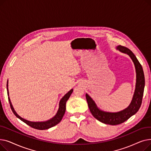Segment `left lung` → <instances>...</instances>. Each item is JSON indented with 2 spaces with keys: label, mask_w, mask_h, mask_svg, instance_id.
Listing matches in <instances>:
<instances>
[{
  "label": "left lung",
  "mask_w": 151,
  "mask_h": 151,
  "mask_svg": "<svg viewBox=\"0 0 151 151\" xmlns=\"http://www.w3.org/2000/svg\"><path fill=\"white\" fill-rule=\"evenodd\" d=\"M116 49L121 52L128 54L133 62L134 67H135L137 73L135 90H134L133 99L129 106L124 110L117 113L104 111L97 106L96 103L88 93L86 94L89 108L93 116L102 123L112 125H118L124 122L129 119L131 116L138 112L142 103L145 86L143 70L134 54L127 47L121 45L117 46Z\"/></svg>",
  "instance_id": "left-lung-1"
}]
</instances>
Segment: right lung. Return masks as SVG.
<instances>
[{"label":"right lung","instance_id":"obj_1","mask_svg":"<svg viewBox=\"0 0 151 151\" xmlns=\"http://www.w3.org/2000/svg\"><path fill=\"white\" fill-rule=\"evenodd\" d=\"M6 89H7L8 96H9V89H8V81H7V84H6ZM73 91V89H71L61 99V100L59 102V109L58 111L56 114H55L52 118H51V119H50L48 121H44V122H32V121H27L26 119H24L22 118L21 116H19L17 113H16V111H14V109L12 106V104L9 97V101L10 107H11V109L12 110L13 113H14V114L16 116H17L18 118H19L20 120H21L22 122L26 123V124H27L28 125L30 126L31 127H32L34 129H35L37 130H46V129H48L51 127H52L55 126V125H57L61 121L62 119L65 112L66 102L68 100L69 97H70L71 94L72 93Z\"/></svg>","mask_w":151,"mask_h":151}]
</instances>
